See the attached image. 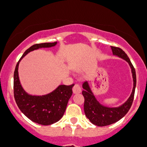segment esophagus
<instances>
[{
  "label": "esophagus",
  "mask_w": 147,
  "mask_h": 147,
  "mask_svg": "<svg viewBox=\"0 0 147 147\" xmlns=\"http://www.w3.org/2000/svg\"><path fill=\"white\" fill-rule=\"evenodd\" d=\"M72 92L74 94H79L81 92V87L78 84H75L72 88Z\"/></svg>",
  "instance_id": "obj_1"
}]
</instances>
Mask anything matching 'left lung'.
<instances>
[{
  "instance_id": "left-lung-1",
  "label": "left lung",
  "mask_w": 147,
  "mask_h": 147,
  "mask_svg": "<svg viewBox=\"0 0 147 147\" xmlns=\"http://www.w3.org/2000/svg\"><path fill=\"white\" fill-rule=\"evenodd\" d=\"M113 55L126 61L131 69L133 87L127 100L117 107H108L100 102L94 94L88 80L83 82L82 92L84 96V113L89 121L96 126H107L118 121L126 115L132 105L136 86V71L127 55L119 47H111Z\"/></svg>"
}]
</instances>
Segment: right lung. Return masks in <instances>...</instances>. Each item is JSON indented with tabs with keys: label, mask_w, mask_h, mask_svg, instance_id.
I'll list each match as a JSON object with an SVG mask.
<instances>
[{
	"label": "right lung",
	"mask_w": 147,
	"mask_h": 147,
	"mask_svg": "<svg viewBox=\"0 0 147 147\" xmlns=\"http://www.w3.org/2000/svg\"><path fill=\"white\" fill-rule=\"evenodd\" d=\"M57 44L58 42H55L32 45L22 55L14 70V95L16 103L25 116L39 125H52L61 119L65 112L69 100L72 94L74 84L69 86L59 85L53 92L46 94H30L22 86L18 73V67L21 60L31 51L40 48L52 47Z\"/></svg>",
	"instance_id": "right-lung-1"
}]
</instances>
